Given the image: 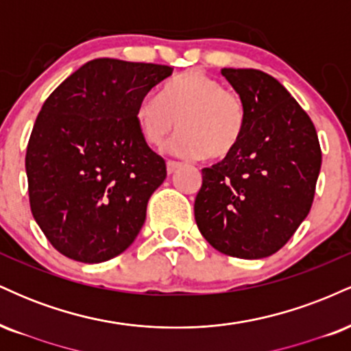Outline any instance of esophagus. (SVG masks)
<instances>
[{"instance_id":"1","label":"esophagus","mask_w":351,"mask_h":351,"mask_svg":"<svg viewBox=\"0 0 351 351\" xmlns=\"http://www.w3.org/2000/svg\"><path fill=\"white\" fill-rule=\"evenodd\" d=\"M180 167H181L180 162H173V160H168V162H167V171H168V175H171V173H175L176 170H178Z\"/></svg>"}]
</instances>
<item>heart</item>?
<instances>
[{"mask_svg": "<svg viewBox=\"0 0 351 351\" xmlns=\"http://www.w3.org/2000/svg\"><path fill=\"white\" fill-rule=\"evenodd\" d=\"M245 119L243 97L196 69L168 80L160 99L147 95L135 108L136 125L150 147H162L178 125L171 152L184 158L228 156L243 138Z\"/></svg>", "mask_w": 351, "mask_h": 351, "instance_id": "heart-1", "label": "heart"}]
</instances>
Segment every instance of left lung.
I'll return each instance as SVG.
<instances>
[{"instance_id": "1", "label": "left lung", "mask_w": 351, "mask_h": 351, "mask_svg": "<svg viewBox=\"0 0 351 351\" xmlns=\"http://www.w3.org/2000/svg\"><path fill=\"white\" fill-rule=\"evenodd\" d=\"M245 104L237 147L203 168L195 219L226 256L263 259L287 243L308 215L322 165L310 117L277 79L257 69H223Z\"/></svg>"}]
</instances>
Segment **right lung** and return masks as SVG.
Returning a JSON list of instances; mask_svg holds the SVG:
<instances>
[{"label": "right lung", "instance_id": "1", "mask_svg": "<svg viewBox=\"0 0 351 351\" xmlns=\"http://www.w3.org/2000/svg\"><path fill=\"white\" fill-rule=\"evenodd\" d=\"M171 72L94 59L44 102L26 150L29 204L47 241L69 259L106 263L138 236L167 165L145 142L135 108Z\"/></svg>", "mask_w": 351, "mask_h": 351}]
</instances>
